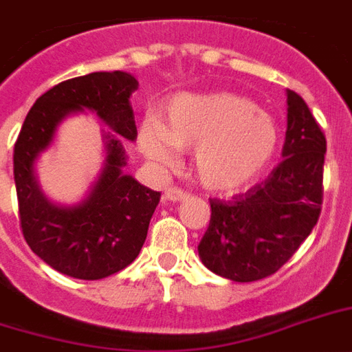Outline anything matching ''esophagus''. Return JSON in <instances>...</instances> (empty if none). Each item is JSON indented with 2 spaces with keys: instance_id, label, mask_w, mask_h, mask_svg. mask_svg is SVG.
<instances>
[{
  "instance_id": "34e87169",
  "label": "esophagus",
  "mask_w": 352,
  "mask_h": 352,
  "mask_svg": "<svg viewBox=\"0 0 352 352\" xmlns=\"http://www.w3.org/2000/svg\"><path fill=\"white\" fill-rule=\"evenodd\" d=\"M188 197V193L181 188H168L162 195V201L164 203H179V201H184Z\"/></svg>"
}]
</instances>
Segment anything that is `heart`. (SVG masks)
I'll return each instance as SVG.
<instances>
[{
  "mask_svg": "<svg viewBox=\"0 0 352 352\" xmlns=\"http://www.w3.org/2000/svg\"><path fill=\"white\" fill-rule=\"evenodd\" d=\"M138 146L151 162L171 166L175 149H193V171L206 190L234 193L252 186L279 149V127L246 96L215 91L179 95L146 120Z\"/></svg>",
  "mask_w": 352,
  "mask_h": 352,
  "instance_id": "1",
  "label": "heart"
}]
</instances>
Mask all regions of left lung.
I'll return each mask as SVG.
<instances>
[{"label":"left lung","instance_id":"left-lung-1","mask_svg":"<svg viewBox=\"0 0 352 352\" xmlns=\"http://www.w3.org/2000/svg\"><path fill=\"white\" fill-rule=\"evenodd\" d=\"M327 140L298 93L287 89L283 160L230 201L212 199L210 226L197 250L208 270L237 283L257 281L289 261L322 212Z\"/></svg>","mask_w":352,"mask_h":352}]
</instances>
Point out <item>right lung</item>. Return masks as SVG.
<instances>
[{"instance_id": "obj_1", "label": "right lung", "mask_w": 352, "mask_h": 352, "mask_svg": "<svg viewBox=\"0 0 352 352\" xmlns=\"http://www.w3.org/2000/svg\"><path fill=\"white\" fill-rule=\"evenodd\" d=\"M135 76L122 71L65 80L36 100L14 146V182L19 221L36 256L76 279H102L126 268L142 248L160 192L124 173L122 138L135 142L137 126L129 98ZM89 111L107 124L104 160L85 197L71 205L51 201L41 190L37 162L54 145L69 116Z\"/></svg>"}]
</instances>
